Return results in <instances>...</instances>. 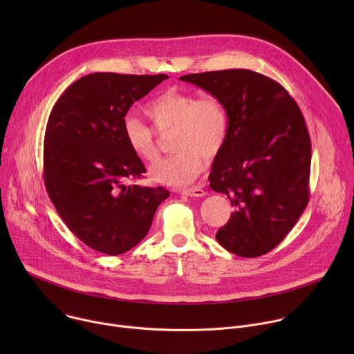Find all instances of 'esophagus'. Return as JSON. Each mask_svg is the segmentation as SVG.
<instances>
[{"label": "esophagus", "mask_w": 354, "mask_h": 354, "mask_svg": "<svg viewBox=\"0 0 354 354\" xmlns=\"http://www.w3.org/2000/svg\"><path fill=\"white\" fill-rule=\"evenodd\" d=\"M179 193L185 194V196H192V197H203L206 194V192L201 187H190V189H182L179 190Z\"/></svg>", "instance_id": "obj_1"}]
</instances>
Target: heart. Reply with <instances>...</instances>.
<instances>
[{
	"mask_svg": "<svg viewBox=\"0 0 354 354\" xmlns=\"http://www.w3.org/2000/svg\"><path fill=\"white\" fill-rule=\"evenodd\" d=\"M144 112L160 133L174 131L175 154L149 169L156 182L182 186L196 180L205 169V160H216L223 151L230 118L223 100L214 95L198 97L196 92L168 88L145 105ZM124 138L131 153L144 162H156L160 149L154 131L142 122L127 118Z\"/></svg>",
	"mask_w": 354,
	"mask_h": 354,
	"instance_id": "heart-1",
	"label": "heart"
}]
</instances>
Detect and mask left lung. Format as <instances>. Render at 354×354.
I'll list each match as a JSON object with an SVG mask.
<instances>
[{"mask_svg":"<svg viewBox=\"0 0 354 354\" xmlns=\"http://www.w3.org/2000/svg\"><path fill=\"white\" fill-rule=\"evenodd\" d=\"M179 80L220 97L230 118L209 180L235 212L216 239L242 258L265 255L284 239L310 200L311 140L304 116L279 82L255 71L221 70Z\"/></svg>","mask_w":354,"mask_h":354,"instance_id":"obj_1","label":"left lung"}]
</instances>
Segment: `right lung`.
<instances>
[{
    "mask_svg": "<svg viewBox=\"0 0 354 354\" xmlns=\"http://www.w3.org/2000/svg\"><path fill=\"white\" fill-rule=\"evenodd\" d=\"M167 78L89 74L62 93L48 116L46 190L70 231L102 254L116 257L136 246L169 196L162 186L124 183L141 178L145 168L123 131L131 105Z\"/></svg>",
    "mask_w": 354,
    "mask_h": 354,
    "instance_id": "obj_1",
    "label": "right lung"
}]
</instances>
